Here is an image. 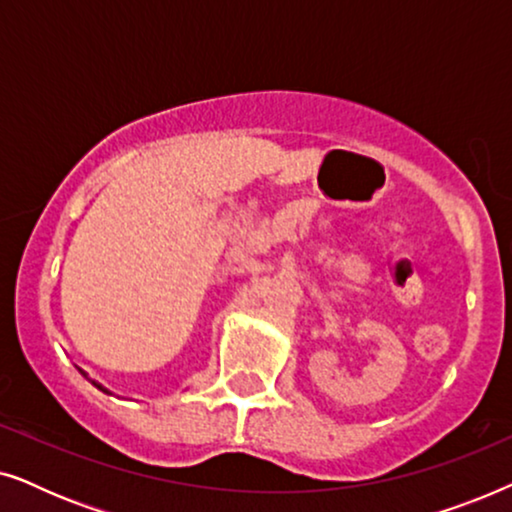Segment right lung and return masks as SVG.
I'll list each match as a JSON object with an SVG mask.
<instances>
[{"instance_id":"add662e5","label":"right lung","mask_w":512,"mask_h":512,"mask_svg":"<svg viewBox=\"0 0 512 512\" xmlns=\"http://www.w3.org/2000/svg\"><path fill=\"white\" fill-rule=\"evenodd\" d=\"M93 384H95V382H93ZM95 387H100V384H95ZM100 389H102V387H100ZM102 391H107V389H102Z\"/></svg>"}]
</instances>
